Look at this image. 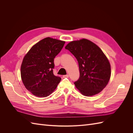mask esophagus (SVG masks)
<instances>
[{"label":"esophagus","mask_w":133,"mask_h":133,"mask_svg":"<svg viewBox=\"0 0 133 133\" xmlns=\"http://www.w3.org/2000/svg\"><path fill=\"white\" fill-rule=\"evenodd\" d=\"M63 77L64 78H68V77H69V75H68V74H66V75H63Z\"/></svg>","instance_id":"34e87169"}]
</instances>
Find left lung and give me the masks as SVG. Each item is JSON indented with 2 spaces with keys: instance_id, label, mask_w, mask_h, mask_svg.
I'll list each match as a JSON object with an SVG mask.
<instances>
[{
  "instance_id": "1",
  "label": "left lung",
  "mask_w": 133,
  "mask_h": 133,
  "mask_svg": "<svg viewBox=\"0 0 133 133\" xmlns=\"http://www.w3.org/2000/svg\"><path fill=\"white\" fill-rule=\"evenodd\" d=\"M65 49L78 60L80 76L75 87L85 96L97 94L106 87L110 78L109 62L100 48L85 39L73 41Z\"/></svg>"
}]
</instances>
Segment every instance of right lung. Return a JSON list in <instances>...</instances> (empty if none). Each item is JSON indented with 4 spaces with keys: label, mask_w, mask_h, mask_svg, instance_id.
I'll return each instance as SVG.
<instances>
[{
    "label": "right lung",
    "mask_w": 133,
    "mask_h": 133,
    "mask_svg": "<svg viewBox=\"0 0 133 133\" xmlns=\"http://www.w3.org/2000/svg\"><path fill=\"white\" fill-rule=\"evenodd\" d=\"M65 42L49 37L39 41L26 54L21 65V77L28 90L38 97H46L56 89L61 78L54 75V59Z\"/></svg>",
    "instance_id": "add662e5"
}]
</instances>
